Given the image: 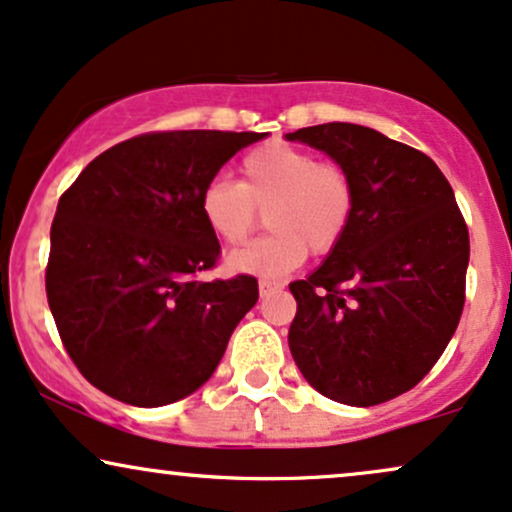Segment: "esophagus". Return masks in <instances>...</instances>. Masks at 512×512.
Wrapping results in <instances>:
<instances>
[{
    "mask_svg": "<svg viewBox=\"0 0 512 512\" xmlns=\"http://www.w3.org/2000/svg\"><path fill=\"white\" fill-rule=\"evenodd\" d=\"M282 282H278V280H261L258 282V294H261V297H268V294H273V292H280L282 290Z\"/></svg>",
    "mask_w": 512,
    "mask_h": 512,
    "instance_id": "esophagus-1",
    "label": "esophagus"
}]
</instances>
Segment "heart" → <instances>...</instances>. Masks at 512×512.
<instances>
[{
  "mask_svg": "<svg viewBox=\"0 0 512 512\" xmlns=\"http://www.w3.org/2000/svg\"><path fill=\"white\" fill-rule=\"evenodd\" d=\"M239 184L210 179L198 198L208 232L222 246H242L266 213L268 237L230 256L239 273L280 278L306 256L335 251L350 230L357 186L340 162L292 143H266L244 155Z\"/></svg>",
  "mask_w": 512,
  "mask_h": 512,
  "instance_id": "b5f03b06",
  "label": "heart"
}]
</instances>
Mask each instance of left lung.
<instances>
[{
  "label": "left lung",
  "mask_w": 512,
  "mask_h": 512,
  "mask_svg": "<svg viewBox=\"0 0 512 512\" xmlns=\"http://www.w3.org/2000/svg\"><path fill=\"white\" fill-rule=\"evenodd\" d=\"M347 167L357 208L345 239L290 282V350L318 393L352 407L388 402L434 369L465 306L470 232L453 186L422 150L369 126L287 134Z\"/></svg>",
  "instance_id": "1"
}]
</instances>
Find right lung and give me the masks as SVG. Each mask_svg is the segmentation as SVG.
<instances>
[{
  "label": "right lung",
  "instance_id": "1",
  "mask_svg": "<svg viewBox=\"0 0 512 512\" xmlns=\"http://www.w3.org/2000/svg\"><path fill=\"white\" fill-rule=\"evenodd\" d=\"M254 131H148L100 153L59 198L47 304L88 383L160 407L213 376L256 304L251 275L201 282L220 244L198 210L203 186Z\"/></svg>",
  "mask_w": 512,
  "mask_h": 512
}]
</instances>
